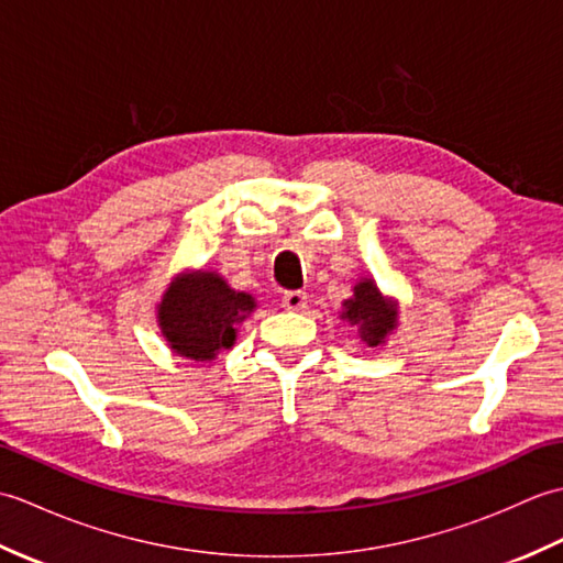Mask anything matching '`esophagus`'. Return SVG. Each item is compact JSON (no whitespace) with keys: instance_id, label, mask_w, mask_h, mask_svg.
<instances>
[{"instance_id":"1","label":"esophagus","mask_w":563,"mask_h":563,"mask_svg":"<svg viewBox=\"0 0 563 563\" xmlns=\"http://www.w3.org/2000/svg\"><path fill=\"white\" fill-rule=\"evenodd\" d=\"M283 307L288 309V312H300V309L307 307V295L302 290H290L283 295Z\"/></svg>"}]
</instances>
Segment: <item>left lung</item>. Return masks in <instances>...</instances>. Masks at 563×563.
<instances>
[{"label": "left lung", "mask_w": 563, "mask_h": 563, "mask_svg": "<svg viewBox=\"0 0 563 563\" xmlns=\"http://www.w3.org/2000/svg\"><path fill=\"white\" fill-rule=\"evenodd\" d=\"M339 317L357 329L367 349H377L399 327V302L382 292L375 278H361L353 285V297L343 300Z\"/></svg>", "instance_id": "1"}]
</instances>
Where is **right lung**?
<instances>
[{"instance_id":"obj_1","label":"right lung","mask_w":563,"mask_h":563,"mask_svg":"<svg viewBox=\"0 0 563 563\" xmlns=\"http://www.w3.org/2000/svg\"><path fill=\"white\" fill-rule=\"evenodd\" d=\"M256 309V297L234 290L218 271H184L166 285L157 327L181 357L210 363L236 343L239 324Z\"/></svg>"}]
</instances>
